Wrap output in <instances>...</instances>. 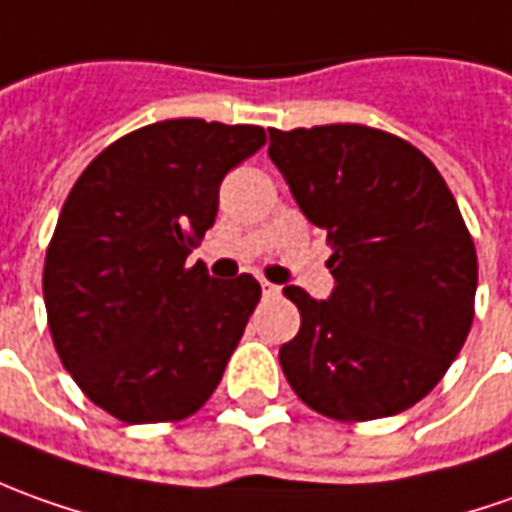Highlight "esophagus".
<instances>
[{"label":"esophagus","instance_id":"esophagus-1","mask_svg":"<svg viewBox=\"0 0 512 512\" xmlns=\"http://www.w3.org/2000/svg\"><path fill=\"white\" fill-rule=\"evenodd\" d=\"M260 288H263V294H266V297H274V294L280 291V288H277L274 283H269V280H260Z\"/></svg>","mask_w":512,"mask_h":512}]
</instances>
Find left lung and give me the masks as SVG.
<instances>
[{
	"label": "left lung",
	"instance_id": "left-lung-1",
	"mask_svg": "<svg viewBox=\"0 0 512 512\" xmlns=\"http://www.w3.org/2000/svg\"><path fill=\"white\" fill-rule=\"evenodd\" d=\"M269 156L305 218L328 232L336 288L300 308L280 347L291 389L314 412L361 423L398 415L440 384L474 322L476 249L440 170L370 125L269 128Z\"/></svg>",
	"mask_w": 512,
	"mask_h": 512
}]
</instances>
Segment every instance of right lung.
Here are the masks:
<instances>
[{
    "label": "right lung",
    "mask_w": 512,
    "mask_h": 512,
    "mask_svg": "<svg viewBox=\"0 0 512 512\" xmlns=\"http://www.w3.org/2000/svg\"><path fill=\"white\" fill-rule=\"evenodd\" d=\"M263 142L260 125L162 120L111 142L69 190L44 260L47 322L111 417L184 420L221 384L260 283L212 280L187 255L215 224L224 176Z\"/></svg>",
    "instance_id": "add662e5"
}]
</instances>
